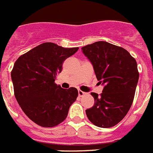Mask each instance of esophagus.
I'll use <instances>...</instances> for the list:
<instances>
[{
    "label": "esophagus",
    "mask_w": 153,
    "mask_h": 153,
    "mask_svg": "<svg viewBox=\"0 0 153 153\" xmlns=\"http://www.w3.org/2000/svg\"><path fill=\"white\" fill-rule=\"evenodd\" d=\"M85 94H86L85 92H83V91H80V90H79V91H78V95H79V97H82V96H83V95Z\"/></svg>",
    "instance_id": "obj_1"
}]
</instances>
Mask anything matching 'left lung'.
Listing matches in <instances>:
<instances>
[{"label":"left lung","mask_w":153,"mask_h":153,"mask_svg":"<svg viewBox=\"0 0 153 153\" xmlns=\"http://www.w3.org/2000/svg\"><path fill=\"white\" fill-rule=\"evenodd\" d=\"M83 53L92 63L102 93L91 94L94 105L86 110L88 119L100 128L119 123L132 104L139 74L137 62L121 47L100 41L82 47Z\"/></svg>","instance_id":"obj_1"}]
</instances>
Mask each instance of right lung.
Returning <instances> with one entry per match:
<instances>
[{
  "label": "right lung",
  "mask_w": 153,
  "mask_h": 153,
  "mask_svg": "<svg viewBox=\"0 0 153 153\" xmlns=\"http://www.w3.org/2000/svg\"><path fill=\"white\" fill-rule=\"evenodd\" d=\"M78 49L45 42L14 62L11 79L15 98L25 114L42 127L52 128L62 122L76 100V88L62 89L55 80L64 60Z\"/></svg>",
  "instance_id": "1"
}]
</instances>
